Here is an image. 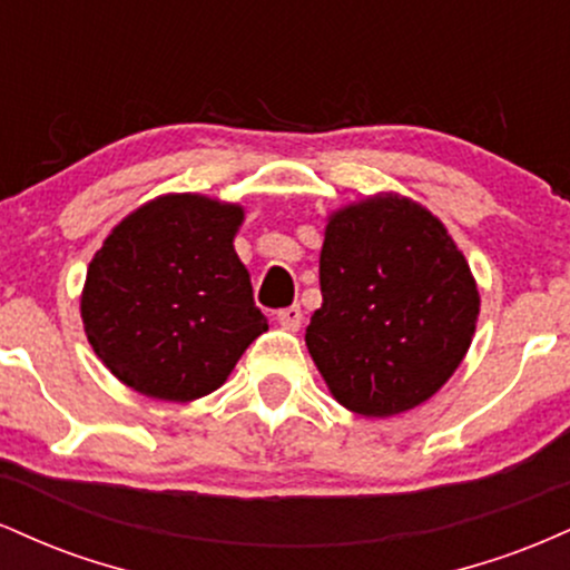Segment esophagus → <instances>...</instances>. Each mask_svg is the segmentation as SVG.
<instances>
[{
    "instance_id": "esophagus-1",
    "label": "esophagus",
    "mask_w": 570,
    "mask_h": 570,
    "mask_svg": "<svg viewBox=\"0 0 570 570\" xmlns=\"http://www.w3.org/2000/svg\"><path fill=\"white\" fill-rule=\"evenodd\" d=\"M278 324L284 326V330H289V332H297L299 330V324H303V307L299 305H289V307H284V311H278Z\"/></svg>"
}]
</instances>
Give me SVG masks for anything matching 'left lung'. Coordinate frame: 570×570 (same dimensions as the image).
<instances>
[{
  "instance_id": "obj_1",
  "label": "left lung",
  "mask_w": 570,
  "mask_h": 570,
  "mask_svg": "<svg viewBox=\"0 0 570 570\" xmlns=\"http://www.w3.org/2000/svg\"><path fill=\"white\" fill-rule=\"evenodd\" d=\"M324 303L305 343L343 407L389 417L426 402L472 345L480 294L444 225L399 195L332 214Z\"/></svg>"
}]
</instances>
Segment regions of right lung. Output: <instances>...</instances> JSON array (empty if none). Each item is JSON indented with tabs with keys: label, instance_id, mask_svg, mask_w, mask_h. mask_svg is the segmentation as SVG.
<instances>
[{
	"label": "right lung",
	"instance_id": "obj_1",
	"mask_svg": "<svg viewBox=\"0 0 570 570\" xmlns=\"http://www.w3.org/2000/svg\"><path fill=\"white\" fill-rule=\"evenodd\" d=\"M244 208L163 195L115 227L88 267L82 324L96 356L144 396L193 402L267 330L233 248Z\"/></svg>",
	"mask_w": 570,
	"mask_h": 570
}]
</instances>
